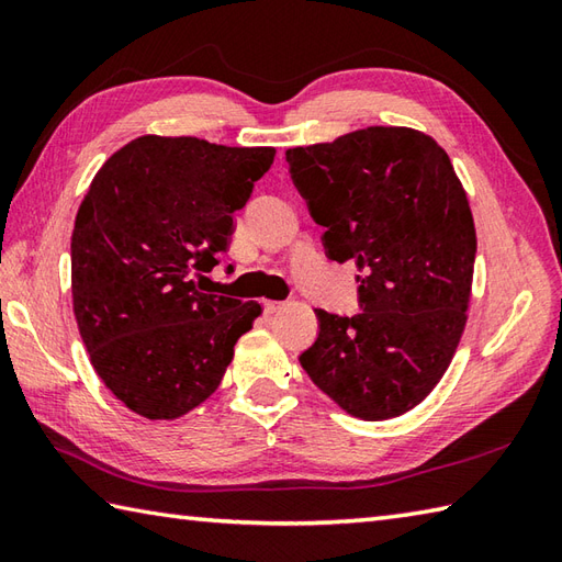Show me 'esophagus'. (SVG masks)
Instances as JSON below:
<instances>
[{"label":"esophagus","mask_w":562,"mask_h":562,"mask_svg":"<svg viewBox=\"0 0 562 562\" xmlns=\"http://www.w3.org/2000/svg\"><path fill=\"white\" fill-rule=\"evenodd\" d=\"M282 306H284L282 302H272V300H266V302H262V312H266V314H274V312H280Z\"/></svg>","instance_id":"1"}]
</instances>
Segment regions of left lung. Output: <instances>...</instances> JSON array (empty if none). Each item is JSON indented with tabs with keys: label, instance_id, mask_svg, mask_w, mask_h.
I'll list each match as a JSON object with an SVG mask.
<instances>
[{
	"label": "left lung",
	"instance_id": "1",
	"mask_svg": "<svg viewBox=\"0 0 562 562\" xmlns=\"http://www.w3.org/2000/svg\"><path fill=\"white\" fill-rule=\"evenodd\" d=\"M284 159L326 229V256L360 268V314L316 308L304 372L364 420L415 408L457 350L475 262L471 207L447 151L411 127H367Z\"/></svg>",
	"mask_w": 562,
	"mask_h": 562
}]
</instances>
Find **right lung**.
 Segmentation results:
<instances>
[{
	"label": "right lung",
	"instance_id": "add662e5",
	"mask_svg": "<svg viewBox=\"0 0 562 562\" xmlns=\"http://www.w3.org/2000/svg\"><path fill=\"white\" fill-rule=\"evenodd\" d=\"M272 147L137 137L93 176L71 232V300L91 364L130 411L173 420L214 389L258 302L202 288Z\"/></svg>",
	"mask_w": 562,
	"mask_h": 562
}]
</instances>
